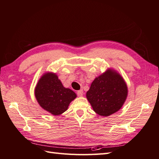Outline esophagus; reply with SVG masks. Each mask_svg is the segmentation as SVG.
Segmentation results:
<instances>
[{
	"mask_svg": "<svg viewBox=\"0 0 159 159\" xmlns=\"http://www.w3.org/2000/svg\"><path fill=\"white\" fill-rule=\"evenodd\" d=\"M77 95L79 97H82L83 95V89H80V90L77 91Z\"/></svg>",
	"mask_w": 159,
	"mask_h": 159,
	"instance_id": "34e87169",
	"label": "esophagus"
}]
</instances>
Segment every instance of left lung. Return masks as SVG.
Instances as JSON below:
<instances>
[{
	"instance_id": "obj_1",
	"label": "left lung",
	"mask_w": 159,
	"mask_h": 159,
	"mask_svg": "<svg viewBox=\"0 0 159 159\" xmlns=\"http://www.w3.org/2000/svg\"><path fill=\"white\" fill-rule=\"evenodd\" d=\"M128 93L123 77L113 68H108L93 81L86 96L93 111L101 116L107 117L121 108Z\"/></svg>"
}]
</instances>
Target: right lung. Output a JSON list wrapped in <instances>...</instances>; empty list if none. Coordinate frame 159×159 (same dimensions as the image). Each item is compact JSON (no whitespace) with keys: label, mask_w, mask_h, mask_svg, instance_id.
Here are the masks:
<instances>
[{"label":"right lung","mask_w":159,"mask_h":159,"mask_svg":"<svg viewBox=\"0 0 159 159\" xmlns=\"http://www.w3.org/2000/svg\"><path fill=\"white\" fill-rule=\"evenodd\" d=\"M35 97L38 103L44 110L54 116L66 111L76 93L65 88L56 73L45 72L41 76L35 88Z\"/></svg>","instance_id":"right-lung-1"}]
</instances>
